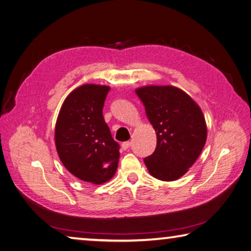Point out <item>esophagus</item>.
Here are the masks:
<instances>
[{"mask_svg":"<svg viewBox=\"0 0 251 251\" xmlns=\"http://www.w3.org/2000/svg\"><path fill=\"white\" fill-rule=\"evenodd\" d=\"M130 147V141H125V143L122 144V148L124 150H127Z\"/></svg>","mask_w":251,"mask_h":251,"instance_id":"obj_1","label":"esophagus"}]
</instances>
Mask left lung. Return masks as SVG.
Returning a JSON list of instances; mask_svg holds the SVG:
<instances>
[{
	"instance_id": "1",
	"label": "left lung",
	"mask_w": 251,
	"mask_h": 251,
	"mask_svg": "<svg viewBox=\"0 0 251 251\" xmlns=\"http://www.w3.org/2000/svg\"><path fill=\"white\" fill-rule=\"evenodd\" d=\"M157 134V147L144 159L150 175L175 181L197 161L207 129L201 108L176 86L150 85L136 90Z\"/></svg>"
}]
</instances>
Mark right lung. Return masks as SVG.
Wrapping results in <instances>:
<instances>
[{"label": "right lung", "mask_w": 251, "mask_h": 251, "mask_svg": "<svg viewBox=\"0 0 251 251\" xmlns=\"http://www.w3.org/2000/svg\"><path fill=\"white\" fill-rule=\"evenodd\" d=\"M108 91L110 86L97 84L72 91L62 104L54 130L63 166L78 179L93 184L110 180L120 159V145L103 117Z\"/></svg>", "instance_id": "right-lung-1"}]
</instances>
